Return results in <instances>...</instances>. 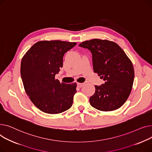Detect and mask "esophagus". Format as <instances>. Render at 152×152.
<instances>
[{
	"label": "esophagus",
	"instance_id": "34e87169",
	"mask_svg": "<svg viewBox=\"0 0 152 152\" xmlns=\"http://www.w3.org/2000/svg\"><path fill=\"white\" fill-rule=\"evenodd\" d=\"M83 85H84V83H77V86L79 88H82Z\"/></svg>",
	"mask_w": 152,
	"mask_h": 152
}]
</instances>
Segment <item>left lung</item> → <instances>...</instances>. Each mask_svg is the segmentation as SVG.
Wrapping results in <instances>:
<instances>
[{
    "label": "left lung",
    "instance_id": "8db88e82",
    "mask_svg": "<svg viewBox=\"0 0 152 152\" xmlns=\"http://www.w3.org/2000/svg\"><path fill=\"white\" fill-rule=\"evenodd\" d=\"M79 46L91 51L94 72L105 81L101 86H94L91 105L105 112L119 109L132 88L134 70L131 61L118 44L108 40H86Z\"/></svg>",
    "mask_w": 152,
    "mask_h": 152
}]
</instances>
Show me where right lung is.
Returning <instances> with one entry per match:
<instances>
[{
  "label": "right lung",
  "instance_id": "right-lung-1",
  "mask_svg": "<svg viewBox=\"0 0 152 152\" xmlns=\"http://www.w3.org/2000/svg\"><path fill=\"white\" fill-rule=\"evenodd\" d=\"M76 42L61 40L37 42L23 56L21 76L26 94L41 111L58 114L71 107L77 83H60L55 75L63 66L65 53Z\"/></svg>",
  "mask_w": 152,
  "mask_h": 152
}]
</instances>
